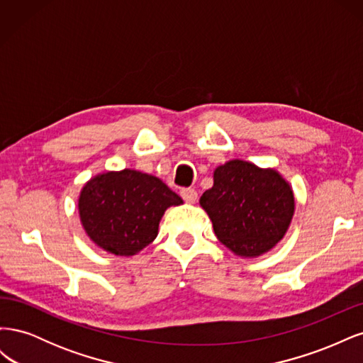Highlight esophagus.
Segmentation results:
<instances>
[{
    "label": "esophagus",
    "mask_w": 363,
    "mask_h": 363,
    "mask_svg": "<svg viewBox=\"0 0 363 363\" xmlns=\"http://www.w3.org/2000/svg\"><path fill=\"white\" fill-rule=\"evenodd\" d=\"M180 195H182V199H183L186 203H189V204H194L196 200H199V194H196L195 189H191V188L182 189V191H180Z\"/></svg>",
    "instance_id": "34e87169"
}]
</instances>
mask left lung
Wrapping results in <instances>:
<instances>
[{"mask_svg":"<svg viewBox=\"0 0 363 363\" xmlns=\"http://www.w3.org/2000/svg\"><path fill=\"white\" fill-rule=\"evenodd\" d=\"M219 242L235 256L265 255L286 235L295 212L292 186L274 168L240 159L213 171V186L200 199Z\"/></svg>","mask_w":363,"mask_h":363,"instance_id":"8db88e82","label":"left lung"}]
</instances>
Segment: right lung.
Masks as SVG:
<instances>
[{"instance_id":"right-lung-1","label":"right lung","mask_w":363,"mask_h":363,"mask_svg":"<svg viewBox=\"0 0 363 363\" xmlns=\"http://www.w3.org/2000/svg\"><path fill=\"white\" fill-rule=\"evenodd\" d=\"M180 204L183 200L160 179L125 168L87 180L79 196V215L98 248L130 257L156 239L167 208Z\"/></svg>"}]
</instances>
